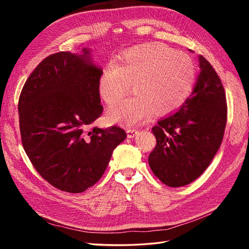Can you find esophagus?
Segmentation results:
<instances>
[{
	"label": "esophagus",
	"mask_w": 249,
	"mask_h": 249,
	"mask_svg": "<svg viewBox=\"0 0 249 249\" xmlns=\"http://www.w3.org/2000/svg\"><path fill=\"white\" fill-rule=\"evenodd\" d=\"M138 134V129H135V128H128L127 129V137L128 138H134L135 136H137Z\"/></svg>",
	"instance_id": "esophagus-1"
}]
</instances>
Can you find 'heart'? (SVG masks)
<instances>
[{
  "label": "heart",
  "mask_w": 249,
  "mask_h": 249,
  "mask_svg": "<svg viewBox=\"0 0 249 249\" xmlns=\"http://www.w3.org/2000/svg\"><path fill=\"white\" fill-rule=\"evenodd\" d=\"M196 79L197 66L187 53L163 44L143 45L105 66L98 91L106 103L113 105L130 91L133 83L136 94L111 108L109 116L135 125L149 118L152 110L169 113L181 107L192 94Z\"/></svg>",
  "instance_id": "b5f03b06"
}]
</instances>
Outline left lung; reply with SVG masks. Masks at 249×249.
<instances>
[{
    "instance_id": "obj_1",
    "label": "left lung",
    "mask_w": 249,
    "mask_h": 249,
    "mask_svg": "<svg viewBox=\"0 0 249 249\" xmlns=\"http://www.w3.org/2000/svg\"><path fill=\"white\" fill-rule=\"evenodd\" d=\"M200 75L178 112L152 128L156 145L149 156L153 173L169 187L194 182L210 166L223 142L227 99L217 72L199 55Z\"/></svg>"
}]
</instances>
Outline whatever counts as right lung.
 I'll return each mask as SVG.
<instances>
[{
	"instance_id": "1",
	"label": "right lung",
	"mask_w": 249,
	"mask_h": 249,
	"mask_svg": "<svg viewBox=\"0 0 249 249\" xmlns=\"http://www.w3.org/2000/svg\"><path fill=\"white\" fill-rule=\"evenodd\" d=\"M102 72L87 49L81 55L57 52L36 66L20 93L23 149L41 178L62 192L82 193L96 184L127 137L119 126L93 125L103 113Z\"/></svg>"
}]
</instances>
